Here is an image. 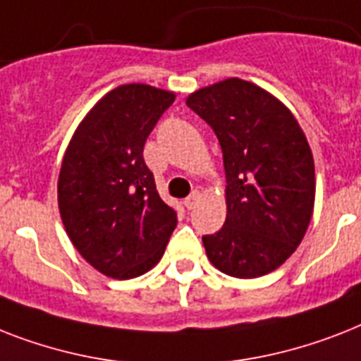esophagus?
Wrapping results in <instances>:
<instances>
[{"label":"esophagus","instance_id":"esophagus-1","mask_svg":"<svg viewBox=\"0 0 361 361\" xmlns=\"http://www.w3.org/2000/svg\"><path fill=\"white\" fill-rule=\"evenodd\" d=\"M198 202H200V192H198V190H195V192H190V195L187 196L185 200H183V204H185L187 209H195Z\"/></svg>","mask_w":361,"mask_h":361}]
</instances>
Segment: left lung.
Returning <instances> with one entry per match:
<instances>
[{
    "mask_svg": "<svg viewBox=\"0 0 361 361\" xmlns=\"http://www.w3.org/2000/svg\"><path fill=\"white\" fill-rule=\"evenodd\" d=\"M187 105L215 131L226 172V222L202 237L207 257L228 276L269 274L312 221L315 166L306 135L280 99L237 78L196 90Z\"/></svg>",
    "mask_w": 361,
    "mask_h": 361,
    "instance_id": "obj_1",
    "label": "left lung"
}]
</instances>
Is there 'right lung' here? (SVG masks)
Returning <instances> with one entry per match:
<instances>
[{"mask_svg": "<svg viewBox=\"0 0 361 361\" xmlns=\"http://www.w3.org/2000/svg\"><path fill=\"white\" fill-rule=\"evenodd\" d=\"M174 92L120 85L89 111L59 174V211L70 241L102 274H145L165 254L178 224L161 200L142 150Z\"/></svg>", "mask_w": 361, "mask_h": 361, "instance_id": "1", "label": "right lung"}]
</instances>
